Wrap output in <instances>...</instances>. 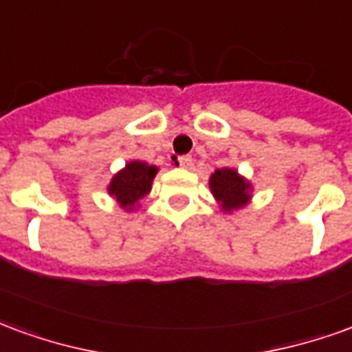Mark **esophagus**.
Here are the masks:
<instances>
[{
	"label": "esophagus",
	"mask_w": 352,
	"mask_h": 352,
	"mask_svg": "<svg viewBox=\"0 0 352 352\" xmlns=\"http://www.w3.org/2000/svg\"><path fill=\"white\" fill-rule=\"evenodd\" d=\"M177 166L183 169H188L192 166V156H188V154H184V156H179L177 158Z\"/></svg>",
	"instance_id": "obj_1"
}]
</instances>
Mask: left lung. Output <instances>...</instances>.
<instances>
[{
	"instance_id": "left-lung-1",
	"label": "left lung",
	"mask_w": 352,
	"mask_h": 352,
	"mask_svg": "<svg viewBox=\"0 0 352 352\" xmlns=\"http://www.w3.org/2000/svg\"><path fill=\"white\" fill-rule=\"evenodd\" d=\"M209 188L226 213L241 209L251 201V183L232 168L217 169L209 179Z\"/></svg>"
}]
</instances>
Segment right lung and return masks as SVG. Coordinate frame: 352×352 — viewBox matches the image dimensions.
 Returning <instances> with one entry per match:
<instances>
[{"label":"right lung","instance_id":"add662e5","mask_svg":"<svg viewBox=\"0 0 352 352\" xmlns=\"http://www.w3.org/2000/svg\"><path fill=\"white\" fill-rule=\"evenodd\" d=\"M158 168L146 162L131 160L120 169L107 186L109 196H113L118 206L126 211H133L139 199H143L153 188V179Z\"/></svg>","mask_w":352,"mask_h":352}]
</instances>
